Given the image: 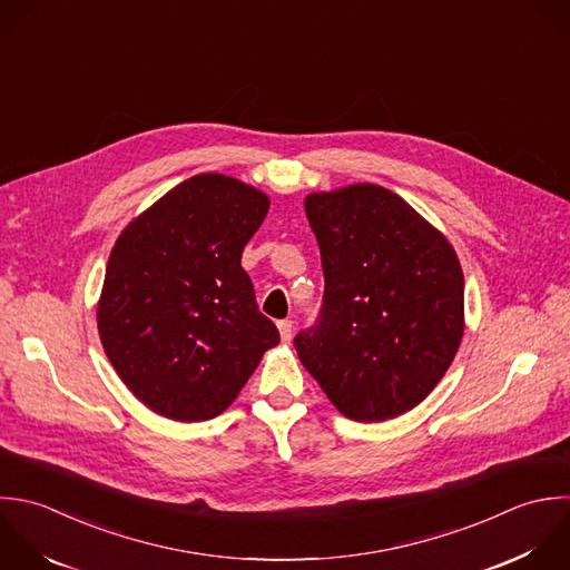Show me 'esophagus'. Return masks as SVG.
Wrapping results in <instances>:
<instances>
[{"label": "esophagus", "mask_w": 570, "mask_h": 570, "mask_svg": "<svg viewBox=\"0 0 570 570\" xmlns=\"http://www.w3.org/2000/svg\"><path fill=\"white\" fill-rule=\"evenodd\" d=\"M277 328H279L282 342L288 344L291 337H293V320H279V322H277Z\"/></svg>", "instance_id": "esophagus-1"}]
</instances>
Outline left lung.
I'll use <instances>...</instances> for the list:
<instances>
[{
    "mask_svg": "<svg viewBox=\"0 0 570 570\" xmlns=\"http://www.w3.org/2000/svg\"><path fill=\"white\" fill-rule=\"evenodd\" d=\"M324 297L295 351L355 422L417 406L449 371L464 333V275L453 246L400 195L355 184L306 197Z\"/></svg>",
    "mask_w": 570,
    "mask_h": 570,
    "instance_id": "left-lung-1",
    "label": "left lung"
}]
</instances>
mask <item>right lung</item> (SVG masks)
<instances>
[{"label": "right lung", "instance_id": "obj_1", "mask_svg": "<svg viewBox=\"0 0 570 570\" xmlns=\"http://www.w3.org/2000/svg\"><path fill=\"white\" fill-rule=\"evenodd\" d=\"M266 213L264 193L202 173L119 235L97 326L117 375L150 411L177 422L219 415L279 344L242 268Z\"/></svg>", "mask_w": 570, "mask_h": 570}]
</instances>
